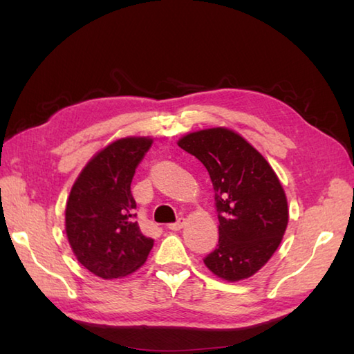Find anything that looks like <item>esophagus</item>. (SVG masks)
<instances>
[{
	"label": "esophagus",
	"mask_w": 354,
	"mask_h": 354,
	"mask_svg": "<svg viewBox=\"0 0 354 354\" xmlns=\"http://www.w3.org/2000/svg\"><path fill=\"white\" fill-rule=\"evenodd\" d=\"M185 225V219L184 217H179V219L175 222V223H169L167 228L171 230V231H179Z\"/></svg>",
	"instance_id": "obj_1"
}]
</instances>
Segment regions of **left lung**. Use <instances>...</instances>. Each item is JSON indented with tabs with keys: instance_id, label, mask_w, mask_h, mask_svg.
<instances>
[{
	"instance_id": "8db88e82",
	"label": "left lung",
	"mask_w": 354,
	"mask_h": 354,
	"mask_svg": "<svg viewBox=\"0 0 354 354\" xmlns=\"http://www.w3.org/2000/svg\"><path fill=\"white\" fill-rule=\"evenodd\" d=\"M178 146L205 165L213 183L219 245L205 266L227 281L250 278L272 257L288 227L280 179L257 149L227 127L187 133Z\"/></svg>"
}]
</instances>
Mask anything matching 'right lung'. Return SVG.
<instances>
[{
    "label": "right lung",
    "mask_w": 354,
    "mask_h": 354,
    "mask_svg": "<svg viewBox=\"0 0 354 354\" xmlns=\"http://www.w3.org/2000/svg\"><path fill=\"white\" fill-rule=\"evenodd\" d=\"M152 146L149 137L120 138L97 152L80 171L65 208L71 250L89 272L112 280L145 265L153 239L135 222L131 183Z\"/></svg>",
    "instance_id": "obj_1"
}]
</instances>
